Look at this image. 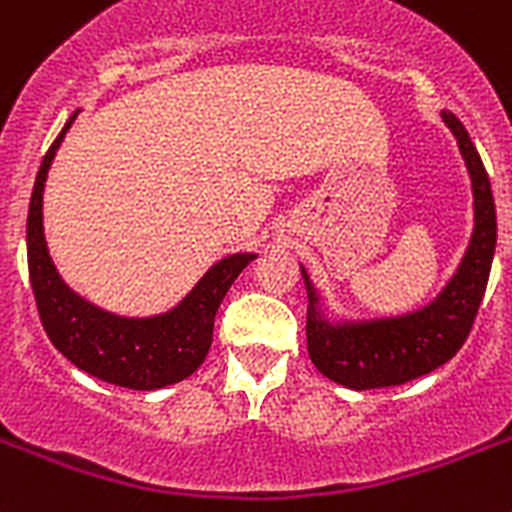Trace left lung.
<instances>
[{"label": "left lung", "instance_id": "8db88e82", "mask_svg": "<svg viewBox=\"0 0 512 512\" xmlns=\"http://www.w3.org/2000/svg\"><path fill=\"white\" fill-rule=\"evenodd\" d=\"M442 118L458 139L460 155L471 173L473 213H476L468 252L458 273L444 286V292L418 313L386 318V321L331 326L321 318L318 294L302 270L307 297H310L307 307L310 360L323 376L357 392L407 384L452 360L471 334L484 299L494 247H497L492 184L463 123L452 112H442Z\"/></svg>", "mask_w": 512, "mask_h": 512}]
</instances>
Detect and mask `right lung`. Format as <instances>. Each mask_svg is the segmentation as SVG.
<instances>
[{
  "mask_svg": "<svg viewBox=\"0 0 512 512\" xmlns=\"http://www.w3.org/2000/svg\"><path fill=\"white\" fill-rule=\"evenodd\" d=\"M78 115V112H76ZM76 115L65 123L41 162L28 207V276L49 342L70 363L107 384L152 392L184 381L197 371L213 344L220 302L255 255H231L207 270L199 284L170 313L155 318H120L70 292L54 268L44 239V181L62 139Z\"/></svg>",
  "mask_w": 512,
  "mask_h": 512,
  "instance_id": "add662e5",
  "label": "right lung"
}]
</instances>
